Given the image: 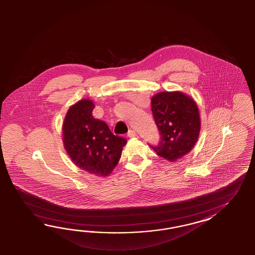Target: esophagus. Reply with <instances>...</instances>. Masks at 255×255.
<instances>
[{
    "mask_svg": "<svg viewBox=\"0 0 255 255\" xmlns=\"http://www.w3.org/2000/svg\"><path fill=\"white\" fill-rule=\"evenodd\" d=\"M128 137H130V138H131V137H135L136 136V132H135V131H133V130H130V131H128Z\"/></svg>",
    "mask_w": 255,
    "mask_h": 255,
    "instance_id": "1",
    "label": "esophagus"
}]
</instances>
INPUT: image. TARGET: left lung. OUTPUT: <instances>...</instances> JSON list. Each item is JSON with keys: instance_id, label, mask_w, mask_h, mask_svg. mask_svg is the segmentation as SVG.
<instances>
[{"instance_id": "obj_1", "label": "left lung", "mask_w": 255, "mask_h": 255, "mask_svg": "<svg viewBox=\"0 0 255 255\" xmlns=\"http://www.w3.org/2000/svg\"><path fill=\"white\" fill-rule=\"evenodd\" d=\"M151 111L161 141L151 147L156 153L175 162L189 153L198 140L201 120L192 97L181 92H163L151 98Z\"/></svg>"}]
</instances>
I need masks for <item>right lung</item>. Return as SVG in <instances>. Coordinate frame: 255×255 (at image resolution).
<instances>
[{"instance_id": "right-lung-1", "label": "right lung", "mask_w": 255, "mask_h": 255, "mask_svg": "<svg viewBox=\"0 0 255 255\" xmlns=\"http://www.w3.org/2000/svg\"><path fill=\"white\" fill-rule=\"evenodd\" d=\"M94 107L90 99L70 107L62 124V141L67 154L80 169L107 177L116 167L127 140L93 118Z\"/></svg>"}]
</instances>
